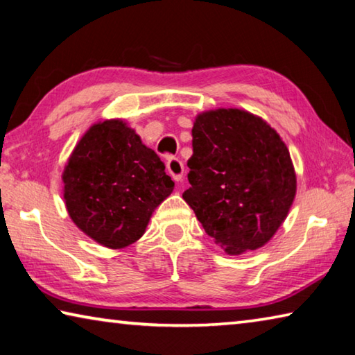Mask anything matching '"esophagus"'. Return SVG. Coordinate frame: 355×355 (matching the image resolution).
I'll return each mask as SVG.
<instances>
[{
  "label": "esophagus",
  "mask_w": 355,
  "mask_h": 355,
  "mask_svg": "<svg viewBox=\"0 0 355 355\" xmlns=\"http://www.w3.org/2000/svg\"><path fill=\"white\" fill-rule=\"evenodd\" d=\"M166 167H167V172H169V175L175 180V182H182L184 177V166L182 161L178 158H169L166 163Z\"/></svg>",
  "instance_id": "1"
}]
</instances>
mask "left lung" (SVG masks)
<instances>
[{
    "mask_svg": "<svg viewBox=\"0 0 355 355\" xmlns=\"http://www.w3.org/2000/svg\"><path fill=\"white\" fill-rule=\"evenodd\" d=\"M183 199L228 255L271 241L296 197L290 150L266 120L238 107L197 114Z\"/></svg>",
    "mask_w": 355,
    "mask_h": 355,
    "instance_id": "left-lung-1",
    "label": "left lung"
}]
</instances>
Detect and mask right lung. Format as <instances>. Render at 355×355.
Returning a JSON list of instances; mask_svg holds the SVG:
<instances>
[{
    "label": "right lung",
    "mask_w": 355,
    "mask_h": 355,
    "mask_svg": "<svg viewBox=\"0 0 355 355\" xmlns=\"http://www.w3.org/2000/svg\"><path fill=\"white\" fill-rule=\"evenodd\" d=\"M159 156L123 119L94 123L62 172L70 219L95 243L123 249L136 243L173 186Z\"/></svg>",
    "instance_id": "obj_1"
}]
</instances>
